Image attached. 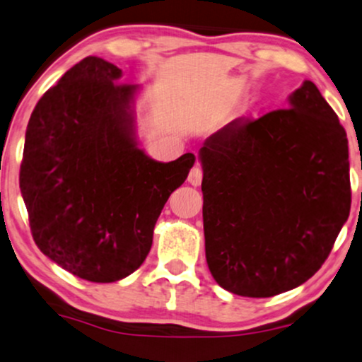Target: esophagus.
Wrapping results in <instances>:
<instances>
[{"instance_id":"1","label":"esophagus","mask_w":362,"mask_h":362,"mask_svg":"<svg viewBox=\"0 0 362 362\" xmlns=\"http://www.w3.org/2000/svg\"><path fill=\"white\" fill-rule=\"evenodd\" d=\"M188 181H189V185H193V186L202 185V181H203V169L199 168V166H194L193 169H191L189 176H188Z\"/></svg>"}]
</instances>
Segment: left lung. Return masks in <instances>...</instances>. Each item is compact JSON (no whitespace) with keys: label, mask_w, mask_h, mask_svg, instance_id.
Listing matches in <instances>:
<instances>
[{"label":"left lung","mask_w":362,"mask_h":362,"mask_svg":"<svg viewBox=\"0 0 362 362\" xmlns=\"http://www.w3.org/2000/svg\"><path fill=\"white\" fill-rule=\"evenodd\" d=\"M208 269L242 297L302 285L329 257L351 209L344 127L305 80L287 109L238 117L202 149Z\"/></svg>","instance_id":"obj_1"}]
</instances>
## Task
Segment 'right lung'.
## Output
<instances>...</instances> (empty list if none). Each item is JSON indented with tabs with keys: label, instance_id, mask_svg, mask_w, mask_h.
<instances>
[{
	"label": "right lung",
	"instance_id": "obj_1",
	"mask_svg": "<svg viewBox=\"0 0 362 362\" xmlns=\"http://www.w3.org/2000/svg\"><path fill=\"white\" fill-rule=\"evenodd\" d=\"M99 57L74 65L48 88L26 127L20 189L35 243L88 282H117L142 265L168 198L194 154L171 163L139 149L137 86Z\"/></svg>",
	"mask_w": 362,
	"mask_h": 362
}]
</instances>
